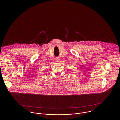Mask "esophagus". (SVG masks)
Wrapping results in <instances>:
<instances>
[{"label": "esophagus", "instance_id": "obj_1", "mask_svg": "<svg viewBox=\"0 0 120 120\" xmlns=\"http://www.w3.org/2000/svg\"><path fill=\"white\" fill-rule=\"evenodd\" d=\"M55 60H56V61L58 62L59 61V57H56L55 58Z\"/></svg>", "mask_w": 120, "mask_h": 120}]
</instances>
